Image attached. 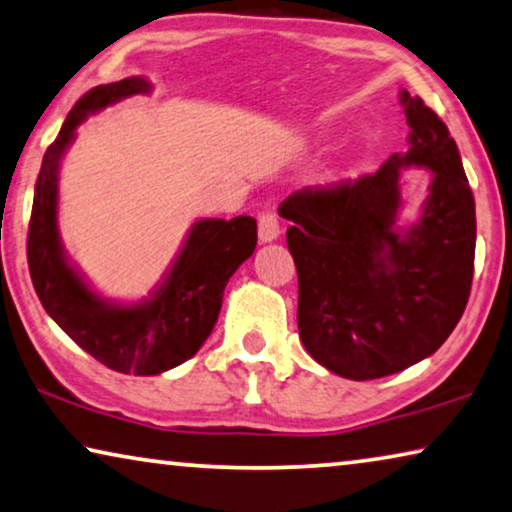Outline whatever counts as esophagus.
<instances>
[{"instance_id": "obj_1", "label": "esophagus", "mask_w": 512, "mask_h": 512, "mask_svg": "<svg viewBox=\"0 0 512 512\" xmlns=\"http://www.w3.org/2000/svg\"><path fill=\"white\" fill-rule=\"evenodd\" d=\"M259 241L262 243H271V241H276L278 236H280V220H278V216L273 211H266V213H262V216H259Z\"/></svg>"}]
</instances>
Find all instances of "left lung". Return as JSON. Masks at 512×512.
<instances>
[{
  "label": "left lung",
  "mask_w": 512,
  "mask_h": 512,
  "mask_svg": "<svg viewBox=\"0 0 512 512\" xmlns=\"http://www.w3.org/2000/svg\"><path fill=\"white\" fill-rule=\"evenodd\" d=\"M409 151L375 174L296 190L280 204L299 273V333L326 370L377 379L444 345L467 308L476 255V204L444 121L402 91ZM427 166L422 218L400 231L399 170Z\"/></svg>",
  "instance_id": "obj_1"
}]
</instances>
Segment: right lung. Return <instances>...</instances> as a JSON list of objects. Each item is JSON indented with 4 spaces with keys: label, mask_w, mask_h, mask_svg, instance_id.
I'll list each match as a JSON object with an SVG mask.
<instances>
[{
    "label": "right lung",
    "mask_w": 512,
    "mask_h": 512,
    "mask_svg": "<svg viewBox=\"0 0 512 512\" xmlns=\"http://www.w3.org/2000/svg\"><path fill=\"white\" fill-rule=\"evenodd\" d=\"M149 91L144 78H126L94 87L73 105L43 156L27 234L29 273L45 312L96 361L137 377L160 375L197 354L216 326L227 280L257 246L255 218L197 220L163 285L133 305L98 296L68 262L57 230L61 156L89 114Z\"/></svg>",
    "instance_id": "right-lung-1"
}]
</instances>
